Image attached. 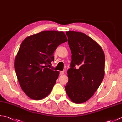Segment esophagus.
<instances>
[{
    "mask_svg": "<svg viewBox=\"0 0 122 122\" xmlns=\"http://www.w3.org/2000/svg\"><path fill=\"white\" fill-rule=\"evenodd\" d=\"M64 73V71H61L60 72V74H63Z\"/></svg>",
    "mask_w": 122,
    "mask_h": 122,
    "instance_id": "obj_1",
    "label": "esophagus"
}]
</instances>
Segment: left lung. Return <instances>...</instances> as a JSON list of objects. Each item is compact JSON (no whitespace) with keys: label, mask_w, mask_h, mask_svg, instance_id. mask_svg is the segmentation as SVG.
Returning a JSON list of instances; mask_svg holds the SVG:
<instances>
[{"label":"left lung","mask_w":122,"mask_h":122,"mask_svg":"<svg viewBox=\"0 0 122 122\" xmlns=\"http://www.w3.org/2000/svg\"><path fill=\"white\" fill-rule=\"evenodd\" d=\"M66 35L72 61L64 88L72 102L79 104L90 99L102 83L105 56L101 46L84 33L68 31Z\"/></svg>","instance_id":"1"}]
</instances>
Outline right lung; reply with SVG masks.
<instances>
[{
    "label": "right lung",
    "mask_w": 122,
    "mask_h": 122,
    "mask_svg": "<svg viewBox=\"0 0 122 122\" xmlns=\"http://www.w3.org/2000/svg\"><path fill=\"white\" fill-rule=\"evenodd\" d=\"M67 41L63 32L45 31L22 41L15 60V69L20 86L30 98L39 100L50 94L59 72L48 67L54 61L57 47Z\"/></svg>",
    "instance_id": "right-lung-1"
}]
</instances>
